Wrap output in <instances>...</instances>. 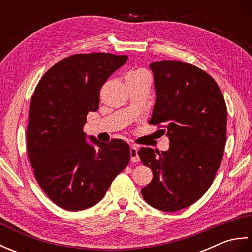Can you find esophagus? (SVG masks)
Wrapping results in <instances>:
<instances>
[{
  "label": "esophagus",
  "instance_id": "34e87169",
  "mask_svg": "<svg viewBox=\"0 0 252 252\" xmlns=\"http://www.w3.org/2000/svg\"><path fill=\"white\" fill-rule=\"evenodd\" d=\"M130 156H131V161L132 162H138V161H140V157H138V154H137V148L135 146H131V148H130Z\"/></svg>",
  "mask_w": 252,
  "mask_h": 252
}]
</instances>
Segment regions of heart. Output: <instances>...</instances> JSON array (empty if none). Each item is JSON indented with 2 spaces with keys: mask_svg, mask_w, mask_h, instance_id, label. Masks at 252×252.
Returning <instances> with one entry per match:
<instances>
[{
  "mask_svg": "<svg viewBox=\"0 0 252 252\" xmlns=\"http://www.w3.org/2000/svg\"><path fill=\"white\" fill-rule=\"evenodd\" d=\"M143 74H147L146 71L144 70H135V71H132L129 74H127L126 77H134V76H143Z\"/></svg>",
  "mask_w": 252,
  "mask_h": 252,
  "instance_id": "1",
  "label": "heart"
}]
</instances>
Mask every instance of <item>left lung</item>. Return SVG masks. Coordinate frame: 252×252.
I'll return each mask as SVG.
<instances>
[{
  "mask_svg": "<svg viewBox=\"0 0 252 252\" xmlns=\"http://www.w3.org/2000/svg\"><path fill=\"white\" fill-rule=\"evenodd\" d=\"M156 103L149 123L162 127L170 148L138 151L153 180L141 192L161 211L173 212L200 199L220 168L226 143L227 109L210 74L180 61L155 62Z\"/></svg>",
  "mask_w": 252,
  "mask_h": 252,
  "instance_id": "left-lung-1",
  "label": "left lung"
}]
</instances>
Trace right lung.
<instances>
[{"mask_svg":"<svg viewBox=\"0 0 252 252\" xmlns=\"http://www.w3.org/2000/svg\"><path fill=\"white\" fill-rule=\"evenodd\" d=\"M126 55L74 54L56 63L37 83L29 107L27 152L37 183L68 211L84 210L103 199L130 161L121 140H85L83 125L99 105V91Z\"/></svg>","mask_w":252,"mask_h":252,"instance_id":"1","label":"right lung"}]
</instances>
